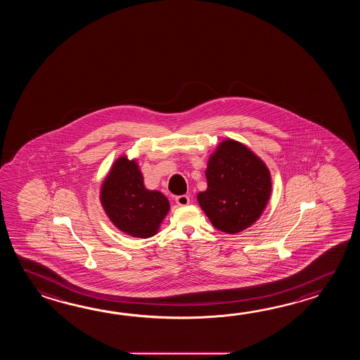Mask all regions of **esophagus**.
<instances>
[{
  "label": "esophagus",
  "instance_id": "1",
  "mask_svg": "<svg viewBox=\"0 0 360 360\" xmlns=\"http://www.w3.org/2000/svg\"><path fill=\"white\" fill-rule=\"evenodd\" d=\"M175 200H176V203L179 206H186V205H189V202H191V199H189L188 195H177V197H175Z\"/></svg>",
  "mask_w": 360,
  "mask_h": 360
}]
</instances>
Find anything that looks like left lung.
I'll list each match as a JSON object with an SVG mask.
<instances>
[{"mask_svg":"<svg viewBox=\"0 0 360 360\" xmlns=\"http://www.w3.org/2000/svg\"><path fill=\"white\" fill-rule=\"evenodd\" d=\"M206 177L199 206L216 229L236 234L260 217L271 180L265 163L247 146L230 139L222 141L208 161Z\"/></svg>","mask_w":360,"mask_h":360,"instance_id":"obj_1","label":"left lung"}]
</instances>
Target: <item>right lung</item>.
I'll return each mask as SVG.
<instances>
[{
  "instance_id": "right-lung-1",
  "label": "right lung",
  "mask_w": 360,
  "mask_h": 360,
  "mask_svg": "<svg viewBox=\"0 0 360 360\" xmlns=\"http://www.w3.org/2000/svg\"><path fill=\"white\" fill-rule=\"evenodd\" d=\"M101 205L115 226L132 237H153L169 210L161 191H148L136 162L115 161L100 193Z\"/></svg>"
}]
</instances>
